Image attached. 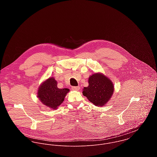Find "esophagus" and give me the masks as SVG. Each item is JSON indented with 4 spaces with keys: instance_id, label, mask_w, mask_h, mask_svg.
I'll return each mask as SVG.
<instances>
[{
    "instance_id": "1",
    "label": "esophagus",
    "mask_w": 157,
    "mask_h": 157,
    "mask_svg": "<svg viewBox=\"0 0 157 157\" xmlns=\"http://www.w3.org/2000/svg\"><path fill=\"white\" fill-rule=\"evenodd\" d=\"M72 90H80V87L79 86H72Z\"/></svg>"
}]
</instances>
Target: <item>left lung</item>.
<instances>
[{
  "mask_svg": "<svg viewBox=\"0 0 157 157\" xmlns=\"http://www.w3.org/2000/svg\"><path fill=\"white\" fill-rule=\"evenodd\" d=\"M89 85L84 87L83 95L97 106H105L114 92L112 81L101 72L92 74L88 78Z\"/></svg>",
  "mask_w": 157,
  "mask_h": 157,
  "instance_id": "8db88e82",
  "label": "left lung"
}]
</instances>
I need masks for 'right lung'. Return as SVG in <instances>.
<instances>
[{"label": "right lung", "mask_w": 157, "mask_h": 157, "mask_svg": "<svg viewBox=\"0 0 157 157\" xmlns=\"http://www.w3.org/2000/svg\"><path fill=\"white\" fill-rule=\"evenodd\" d=\"M69 90L60 89L54 77H49L40 85L37 91V97L46 107L56 109L63 103Z\"/></svg>", "instance_id": "1"}]
</instances>
